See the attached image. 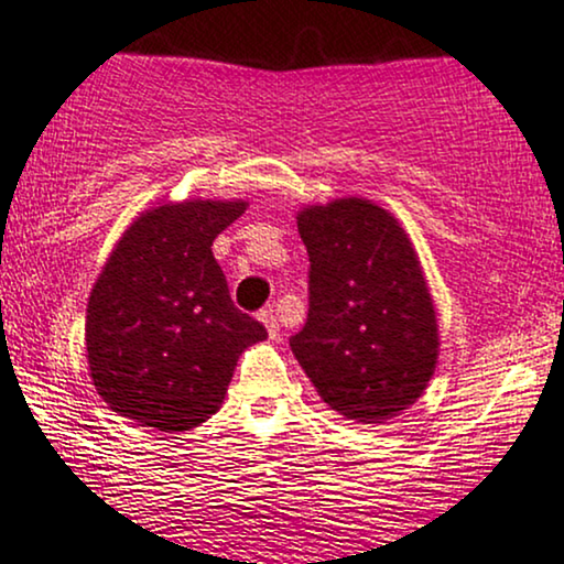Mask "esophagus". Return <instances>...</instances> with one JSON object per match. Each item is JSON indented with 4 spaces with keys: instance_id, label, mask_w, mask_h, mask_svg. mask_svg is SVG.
I'll use <instances>...</instances> for the list:
<instances>
[{
    "instance_id": "obj_1",
    "label": "esophagus",
    "mask_w": 564,
    "mask_h": 564,
    "mask_svg": "<svg viewBox=\"0 0 564 564\" xmlns=\"http://www.w3.org/2000/svg\"><path fill=\"white\" fill-rule=\"evenodd\" d=\"M258 317H260V323L268 327L270 338H278V319H275V312L270 310V306H265V310H262Z\"/></svg>"
}]
</instances>
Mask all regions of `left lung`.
<instances>
[{"mask_svg":"<svg viewBox=\"0 0 564 564\" xmlns=\"http://www.w3.org/2000/svg\"><path fill=\"white\" fill-rule=\"evenodd\" d=\"M296 224L310 254V312L291 351L333 411L388 422L424 393L440 354L416 249L365 197L310 205Z\"/></svg>","mask_w":564,"mask_h":564,"instance_id":"obj_1","label":"left lung"}]
</instances>
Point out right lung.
<instances>
[{"instance_id":"add662e5","label":"right lung","mask_w":564,"mask_h":564,"mask_svg":"<svg viewBox=\"0 0 564 564\" xmlns=\"http://www.w3.org/2000/svg\"><path fill=\"white\" fill-rule=\"evenodd\" d=\"M247 203L187 199L142 213L88 299L85 346L98 395L159 432L203 424L224 403L247 346L268 338L231 302L213 239Z\"/></svg>"}]
</instances>
